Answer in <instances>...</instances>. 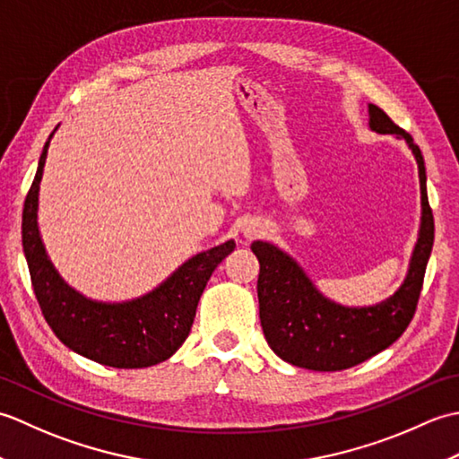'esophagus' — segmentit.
Returning a JSON list of instances; mask_svg holds the SVG:
<instances>
[{"mask_svg":"<svg viewBox=\"0 0 459 459\" xmlns=\"http://www.w3.org/2000/svg\"><path fill=\"white\" fill-rule=\"evenodd\" d=\"M255 232H256V229H247V230H245V235H247V237H250V235H255Z\"/></svg>","mask_w":459,"mask_h":459,"instance_id":"esophagus-1","label":"esophagus"}]
</instances>
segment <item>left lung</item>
Returning a JSON list of instances; mask_svg holds the SVG:
<instances>
[{
    "label": "left lung",
    "instance_id": "8db88e82",
    "mask_svg": "<svg viewBox=\"0 0 459 459\" xmlns=\"http://www.w3.org/2000/svg\"><path fill=\"white\" fill-rule=\"evenodd\" d=\"M368 128L404 140L418 163L420 178V230L408 274L393 296L375 306L349 307L325 298L298 262L264 240L252 242L260 262L258 304L260 324L270 349L301 368L343 370L391 347L414 317L424 272L434 245V217L428 204L426 168L412 135L368 104Z\"/></svg>",
    "mask_w": 459,
    "mask_h": 459
}]
</instances>
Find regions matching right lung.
<instances>
[{
	"label": "right lung",
	"instance_id": "1",
	"mask_svg": "<svg viewBox=\"0 0 459 459\" xmlns=\"http://www.w3.org/2000/svg\"><path fill=\"white\" fill-rule=\"evenodd\" d=\"M53 134L39 158L22 224L29 274L47 324L68 349L100 365L116 368L158 365L187 339L203 290L214 268L235 250V240L185 260L168 280L140 298L99 301L82 296L58 274L39 232V185Z\"/></svg>",
	"mask_w": 459,
	"mask_h": 459
}]
</instances>
